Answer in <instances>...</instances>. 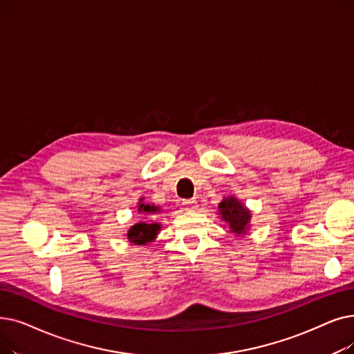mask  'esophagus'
Segmentation results:
<instances>
[{
    "label": "esophagus",
    "mask_w": 354,
    "mask_h": 354,
    "mask_svg": "<svg viewBox=\"0 0 354 354\" xmlns=\"http://www.w3.org/2000/svg\"><path fill=\"white\" fill-rule=\"evenodd\" d=\"M182 205H183V208H185L187 211H194L198 207L196 205V199H183Z\"/></svg>",
    "instance_id": "esophagus-1"
}]
</instances>
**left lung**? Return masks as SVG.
<instances>
[{
  "label": "left lung",
  "instance_id": "8db88e82",
  "mask_svg": "<svg viewBox=\"0 0 354 354\" xmlns=\"http://www.w3.org/2000/svg\"><path fill=\"white\" fill-rule=\"evenodd\" d=\"M218 208L221 218L230 224V228H232L233 233L245 234V228H248L249 220L252 217L248 208L233 196L224 199L223 203H220Z\"/></svg>",
  "mask_w": 354,
  "mask_h": 354
}]
</instances>
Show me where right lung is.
I'll return each mask as SVG.
<instances>
[{"mask_svg": "<svg viewBox=\"0 0 354 354\" xmlns=\"http://www.w3.org/2000/svg\"><path fill=\"white\" fill-rule=\"evenodd\" d=\"M159 211V207L155 205H149V204H140L139 205V212L146 214V215H153L155 212ZM160 225L159 224H149L146 221L143 223H137L129 230V240L137 245H143L150 241L155 240L158 232H159Z\"/></svg>", "mask_w": 354, "mask_h": 354, "instance_id": "right-lung-1", "label": "right lung"}]
</instances>
